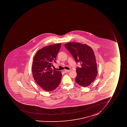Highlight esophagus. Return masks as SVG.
Instances as JSON below:
<instances>
[{"label":"esophagus","instance_id":"34e87169","mask_svg":"<svg viewBox=\"0 0 127 127\" xmlns=\"http://www.w3.org/2000/svg\"><path fill=\"white\" fill-rule=\"evenodd\" d=\"M64 71H65V72H70V71L71 70H68V69H65Z\"/></svg>","mask_w":127,"mask_h":127}]
</instances>
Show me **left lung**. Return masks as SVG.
Wrapping results in <instances>:
<instances>
[{"label":"left lung","instance_id":"obj_1","mask_svg":"<svg viewBox=\"0 0 127 127\" xmlns=\"http://www.w3.org/2000/svg\"><path fill=\"white\" fill-rule=\"evenodd\" d=\"M80 67L76 69L75 81L83 87H88L95 79L97 75V65L93 49L86 44L70 42L64 45Z\"/></svg>","mask_w":127,"mask_h":127}]
</instances>
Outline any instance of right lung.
<instances>
[{
  "label": "right lung",
  "instance_id": "right-lung-1",
  "mask_svg": "<svg viewBox=\"0 0 127 127\" xmlns=\"http://www.w3.org/2000/svg\"><path fill=\"white\" fill-rule=\"evenodd\" d=\"M61 43L44 47L39 49L33 57L32 66L33 77L42 89L47 92L53 91L60 84V71L52 69L53 63L61 48Z\"/></svg>",
  "mask_w": 127,
  "mask_h": 127
}]
</instances>
